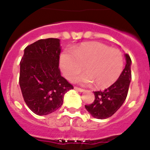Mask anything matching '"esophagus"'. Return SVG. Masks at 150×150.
<instances>
[{
	"mask_svg": "<svg viewBox=\"0 0 150 150\" xmlns=\"http://www.w3.org/2000/svg\"><path fill=\"white\" fill-rule=\"evenodd\" d=\"M74 89L76 90V91H79V92H83V91H85L84 89H83V88H78V87H74Z\"/></svg>",
	"mask_w": 150,
	"mask_h": 150,
	"instance_id": "1",
	"label": "esophagus"
}]
</instances>
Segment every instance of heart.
Instances as JSON below:
<instances>
[{
	"mask_svg": "<svg viewBox=\"0 0 150 150\" xmlns=\"http://www.w3.org/2000/svg\"><path fill=\"white\" fill-rule=\"evenodd\" d=\"M60 66L67 79H72L84 69L85 74L74 79L82 85L95 83L99 88L110 86L121 75L123 57L121 52L98 42L82 44L61 55Z\"/></svg>",
	"mask_w": 150,
	"mask_h": 150,
	"instance_id": "heart-1",
	"label": "heart"
}]
</instances>
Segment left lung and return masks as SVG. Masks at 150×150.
I'll return each mask as SVG.
<instances>
[{
	"instance_id": "obj_1",
	"label": "left lung",
	"mask_w": 150,
	"mask_h": 150,
	"mask_svg": "<svg viewBox=\"0 0 150 150\" xmlns=\"http://www.w3.org/2000/svg\"><path fill=\"white\" fill-rule=\"evenodd\" d=\"M125 57L126 64L117 80L104 91H94V102L89 105H85L87 111L94 118L104 120L110 117L120 109L126 99L132 80V60L128 54H125Z\"/></svg>"
}]
</instances>
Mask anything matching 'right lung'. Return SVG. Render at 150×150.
Wrapping results in <instances>:
<instances>
[{
    "label": "right lung",
    "mask_w": 150,
    "mask_h": 150,
    "mask_svg": "<svg viewBox=\"0 0 150 150\" xmlns=\"http://www.w3.org/2000/svg\"><path fill=\"white\" fill-rule=\"evenodd\" d=\"M60 40H39L24 50L19 86L25 104L34 113L46 116L63 104L64 95L74 87L62 76Z\"/></svg>",
    "instance_id": "add662e5"
}]
</instances>
